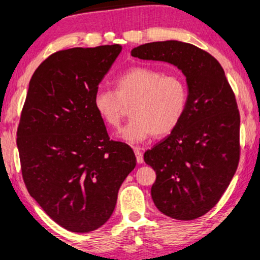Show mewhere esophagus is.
Instances as JSON below:
<instances>
[{
    "instance_id": "esophagus-1",
    "label": "esophagus",
    "mask_w": 260,
    "mask_h": 260,
    "mask_svg": "<svg viewBox=\"0 0 260 260\" xmlns=\"http://www.w3.org/2000/svg\"><path fill=\"white\" fill-rule=\"evenodd\" d=\"M135 150V155H136L137 158V163L138 164H142L144 159H143V152H142V149L141 148H134Z\"/></svg>"
}]
</instances>
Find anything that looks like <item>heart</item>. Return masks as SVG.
Here are the masks:
<instances>
[{
    "label": "heart",
    "instance_id": "heart-1",
    "mask_svg": "<svg viewBox=\"0 0 260 260\" xmlns=\"http://www.w3.org/2000/svg\"><path fill=\"white\" fill-rule=\"evenodd\" d=\"M115 91L100 89L93 107L105 124L117 127L130 107L131 121L119 133L124 141L141 143L151 135L176 129L187 107V85L179 75L150 67H135L115 80Z\"/></svg>",
    "mask_w": 260,
    "mask_h": 260
}]
</instances>
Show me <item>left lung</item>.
Wrapping results in <instances>:
<instances>
[{"label":"left lung","mask_w":260,"mask_h":260,"mask_svg":"<svg viewBox=\"0 0 260 260\" xmlns=\"http://www.w3.org/2000/svg\"><path fill=\"white\" fill-rule=\"evenodd\" d=\"M131 55L171 63L186 77L185 114L168 137L145 151L144 161L156 172L151 197L157 209L174 219H196L219 202L238 168L236 96L219 62L193 44L146 43Z\"/></svg>","instance_id":"1"}]
</instances>
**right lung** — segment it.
<instances>
[{
    "label": "right lung",
    "instance_id": "1",
    "mask_svg": "<svg viewBox=\"0 0 260 260\" xmlns=\"http://www.w3.org/2000/svg\"><path fill=\"white\" fill-rule=\"evenodd\" d=\"M121 50L112 44L56 51L29 82L16 139L22 177L48 216L73 232L102 226L136 167L133 149L110 139L93 107Z\"/></svg>",
    "mask_w": 260,
    "mask_h": 260
}]
</instances>
